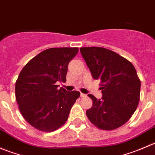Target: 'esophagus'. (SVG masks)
I'll return each instance as SVG.
<instances>
[{
  "label": "esophagus",
  "instance_id": "34e87169",
  "mask_svg": "<svg viewBox=\"0 0 155 155\" xmlns=\"http://www.w3.org/2000/svg\"><path fill=\"white\" fill-rule=\"evenodd\" d=\"M87 95L85 94H83V93H80V97H85Z\"/></svg>",
  "mask_w": 155,
  "mask_h": 155
}]
</instances>
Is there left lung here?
Instances as JSON below:
<instances>
[{
    "instance_id": "8db88e82",
    "label": "left lung",
    "mask_w": 155,
    "mask_h": 155,
    "mask_svg": "<svg viewBox=\"0 0 155 155\" xmlns=\"http://www.w3.org/2000/svg\"><path fill=\"white\" fill-rule=\"evenodd\" d=\"M80 52L94 79L101 80V99L87 96L93 106L86 111L91 122L98 128L112 130L131 118L140 101L141 82L134 65L107 48H80Z\"/></svg>"
}]
</instances>
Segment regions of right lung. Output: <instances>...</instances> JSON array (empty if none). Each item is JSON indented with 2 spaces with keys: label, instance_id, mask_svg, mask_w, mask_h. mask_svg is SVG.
<instances>
[{
  "label": "right lung",
  "instance_id": "right-lung-1",
  "mask_svg": "<svg viewBox=\"0 0 155 155\" xmlns=\"http://www.w3.org/2000/svg\"><path fill=\"white\" fill-rule=\"evenodd\" d=\"M79 48H50L28 62L15 82V98L25 119L36 129L51 132L65 124L73 104L79 97L76 91L58 88L66 82L68 64Z\"/></svg>",
  "mask_w": 155,
  "mask_h": 155
}]
</instances>
